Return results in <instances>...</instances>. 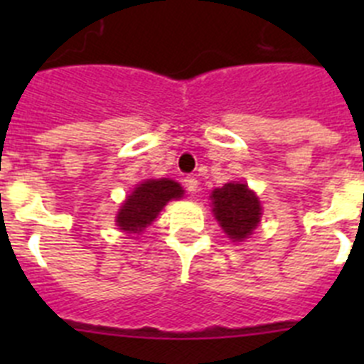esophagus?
Segmentation results:
<instances>
[{
	"mask_svg": "<svg viewBox=\"0 0 364 364\" xmlns=\"http://www.w3.org/2000/svg\"><path fill=\"white\" fill-rule=\"evenodd\" d=\"M184 186L189 193H197L198 189V180L195 176H186L184 178Z\"/></svg>",
	"mask_w": 364,
	"mask_h": 364,
	"instance_id": "obj_1",
	"label": "esophagus"
}]
</instances>
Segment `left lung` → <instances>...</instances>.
Wrapping results in <instances>:
<instances>
[{"mask_svg":"<svg viewBox=\"0 0 364 364\" xmlns=\"http://www.w3.org/2000/svg\"><path fill=\"white\" fill-rule=\"evenodd\" d=\"M213 215L233 242H242L260 222L259 197L246 184L228 182L211 193Z\"/></svg>","mask_w":364,"mask_h":364,"instance_id":"obj_1","label":"left lung"}]
</instances>
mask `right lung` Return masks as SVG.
<instances>
[{
    "mask_svg": "<svg viewBox=\"0 0 364 364\" xmlns=\"http://www.w3.org/2000/svg\"><path fill=\"white\" fill-rule=\"evenodd\" d=\"M182 197L184 189L175 180H146L138 184L124 200L117 215V226L125 233L140 235L149 224H153L167 202L178 200Z\"/></svg>",
    "mask_w": 364,
    "mask_h": 364,
    "instance_id": "obj_1",
    "label": "right lung"
}]
</instances>
